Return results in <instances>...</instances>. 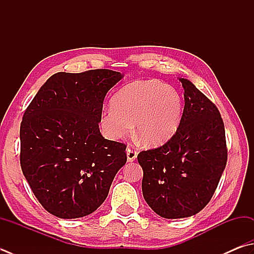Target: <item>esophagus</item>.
<instances>
[{"label": "esophagus", "mask_w": 254, "mask_h": 254, "mask_svg": "<svg viewBox=\"0 0 254 254\" xmlns=\"http://www.w3.org/2000/svg\"><path fill=\"white\" fill-rule=\"evenodd\" d=\"M126 152H127V160L128 161L132 162L137 159V152L135 150H132L131 148H127Z\"/></svg>", "instance_id": "obj_1"}]
</instances>
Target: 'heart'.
<instances>
[{
  "mask_svg": "<svg viewBox=\"0 0 254 254\" xmlns=\"http://www.w3.org/2000/svg\"><path fill=\"white\" fill-rule=\"evenodd\" d=\"M179 93L159 80H137L119 90L112 106L100 115L103 133L112 140L123 139L132 131L148 146H160L175 135L183 118Z\"/></svg>",
  "mask_w": 254,
  "mask_h": 254,
  "instance_id": "heart-1",
  "label": "heart"
}]
</instances>
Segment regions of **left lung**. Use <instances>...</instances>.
I'll list each match as a JSON object with an SVG mask.
<instances>
[{"label":"left lung","mask_w":254,"mask_h":254,"mask_svg":"<svg viewBox=\"0 0 254 254\" xmlns=\"http://www.w3.org/2000/svg\"><path fill=\"white\" fill-rule=\"evenodd\" d=\"M180 126L164 146L141 151L142 194L166 219L191 217L205 207L227 165L226 132L218 108L189 79Z\"/></svg>","instance_id":"1"}]
</instances>
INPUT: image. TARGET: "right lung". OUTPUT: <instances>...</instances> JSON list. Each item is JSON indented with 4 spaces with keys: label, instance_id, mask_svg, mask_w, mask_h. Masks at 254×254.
Wrapping results in <instances>:
<instances>
[{
    "label": "right lung",
    "instance_id": "right-lung-1",
    "mask_svg": "<svg viewBox=\"0 0 254 254\" xmlns=\"http://www.w3.org/2000/svg\"><path fill=\"white\" fill-rule=\"evenodd\" d=\"M124 74L111 69L54 74L24 113L20 129L23 175L53 216L82 218L107 198L126 164V146L99 130L104 98Z\"/></svg>",
    "mask_w": 254,
    "mask_h": 254
}]
</instances>
